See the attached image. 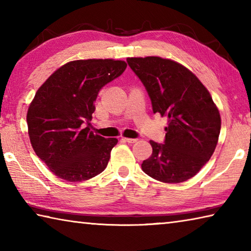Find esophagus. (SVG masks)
Here are the masks:
<instances>
[{
	"label": "esophagus",
	"mask_w": 251,
	"mask_h": 251,
	"mask_svg": "<svg viewBox=\"0 0 251 251\" xmlns=\"http://www.w3.org/2000/svg\"><path fill=\"white\" fill-rule=\"evenodd\" d=\"M124 140L125 141H127V143H129V144H134V143H136V141H137V139L136 138H124Z\"/></svg>",
	"instance_id": "34e87169"
}]
</instances>
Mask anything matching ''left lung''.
<instances>
[{"label": "left lung", "mask_w": 251, "mask_h": 251, "mask_svg": "<svg viewBox=\"0 0 251 251\" xmlns=\"http://www.w3.org/2000/svg\"><path fill=\"white\" fill-rule=\"evenodd\" d=\"M143 82L153 113L168 118L165 144L150 140L152 153L141 169L163 183H181L202 169L216 148L220 111L208 90L192 71L167 58H127Z\"/></svg>", "instance_id": "8db88e82"}]
</instances>
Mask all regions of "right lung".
<instances>
[{"mask_svg": "<svg viewBox=\"0 0 251 251\" xmlns=\"http://www.w3.org/2000/svg\"><path fill=\"white\" fill-rule=\"evenodd\" d=\"M114 59L74 60L40 85L27 111L29 140L54 176L81 182L105 169L116 138H104L83 123L92 120L94 102L104 85L126 69Z\"/></svg>", "mask_w": 251, "mask_h": 251, "instance_id": "right-lung-1", "label": "right lung"}]
</instances>
